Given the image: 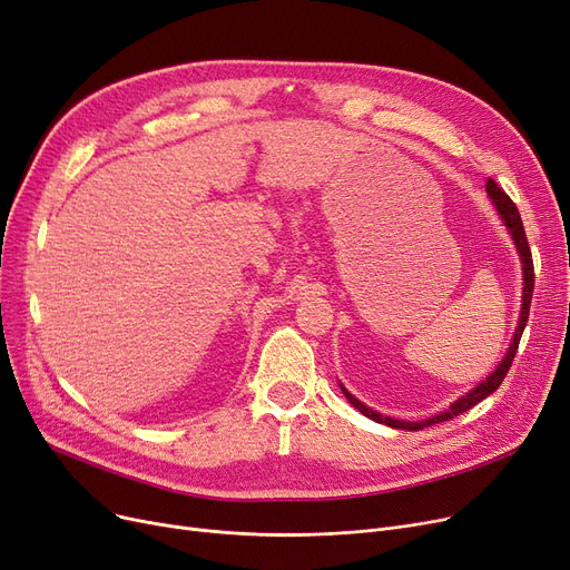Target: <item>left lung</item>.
Returning a JSON list of instances; mask_svg holds the SVG:
<instances>
[{
    "label": "left lung",
    "instance_id": "left-lung-1",
    "mask_svg": "<svg viewBox=\"0 0 570 570\" xmlns=\"http://www.w3.org/2000/svg\"><path fill=\"white\" fill-rule=\"evenodd\" d=\"M487 193H489V197H491V203L497 205L501 218L505 220V226H508V230H510V235H512V239H514L519 261H522V272H524L522 312H519V324H517L514 337H512V342H510V346H508V354L503 356V361L499 363V367L493 370V373H491L484 382H480L473 391H468L465 395H461L459 401H454V403L450 405V410H444V412H440V414H435V416H431V419H424V422H401V419L384 416V414H380V412H375V410H370L367 405H363L358 399H354V395L342 386L344 399L350 401L361 414H365L367 419H373V422H377V424H386V426H391V429H403V431H422V429L433 426V424H440V422H450V419H454V416L468 412L470 407H475L480 401H484L489 393H493V391H497V389L501 386V382H503L505 375H508V370H510V365H512V361H514V354H517L519 340H522V333H524L527 321H529V309H531V295H533L535 275H533V258H531V249H529V242H527V233H524V226H522V216H519L514 203L510 200L508 193H505L497 181H493V179L487 181Z\"/></svg>",
    "mask_w": 570,
    "mask_h": 570
}]
</instances>
